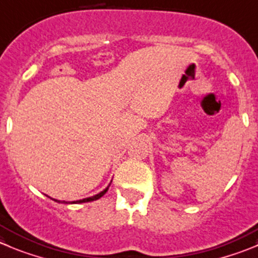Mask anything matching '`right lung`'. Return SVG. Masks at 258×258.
Masks as SVG:
<instances>
[{
    "instance_id": "right-lung-1",
    "label": "right lung",
    "mask_w": 258,
    "mask_h": 258,
    "mask_svg": "<svg viewBox=\"0 0 258 258\" xmlns=\"http://www.w3.org/2000/svg\"><path fill=\"white\" fill-rule=\"evenodd\" d=\"M109 186H110V183L108 184V187H105V188L103 189L102 192H99V194L94 195V196H91V197H86V199H83V200H78V201L67 202V201H61V200L52 199V197H49V199L54 200V201H57V202H63V204H83V202H90V201H95V200H98V199H100V197H102V196H104V195H105V192H107V191H108V188H109Z\"/></svg>"
}]
</instances>
